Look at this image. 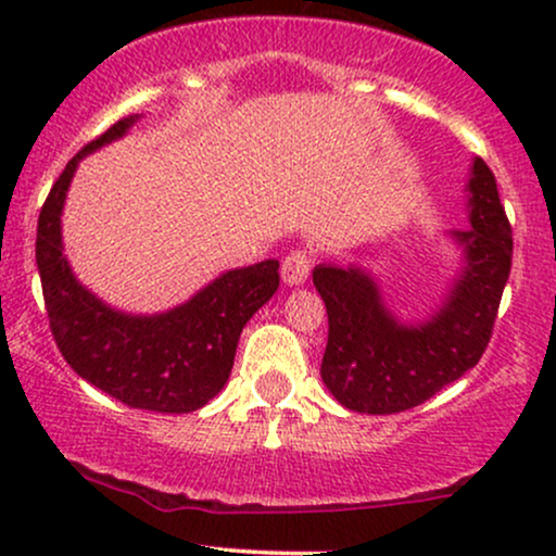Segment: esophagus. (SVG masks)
<instances>
[{
  "mask_svg": "<svg viewBox=\"0 0 556 556\" xmlns=\"http://www.w3.org/2000/svg\"><path fill=\"white\" fill-rule=\"evenodd\" d=\"M311 266H314V261H311V253L308 251H290L282 261V279L285 285L290 287H298L303 285L305 279H308L311 274Z\"/></svg>",
  "mask_w": 556,
  "mask_h": 556,
  "instance_id": "1",
  "label": "esophagus"
}]
</instances>
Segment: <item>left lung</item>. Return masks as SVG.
Segmentation results:
<instances>
[{
  "label": "left lung",
  "mask_w": 556,
  "mask_h": 556,
  "mask_svg": "<svg viewBox=\"0 0 556 556\" xmlns=\"http://www.w3.org/2000/svg\"><path fill=\"white\" fill-rule=\"evenodd\" d=\"M470 227L452 238L465 269L424 324H400L358 266H316L314 285L329 316L321 379L340 405L368 416L410 410L481 361L513 266V227L494 172L476 159L468 182Z\"/></svg>",
  "instance_id": "obj_1"
}]
</instances>
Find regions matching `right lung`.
Here are the masks:
<instances>
[{"label":"right lung","mask_w":556,"mask_h":556,"mask_svg":"<svg viewBox=\"0 0 556 556\" xmlns=\"http://www.w3.org/2000/svg\"><path fill=\"white\" fill-rule=\"evenodd\" d=\"M136 119H117L83 146L43 201L36 232L43 305L56 348L75 374L127 407L193 413L227 384L242 327L277 292L279 261L222 274L180 308L159 316L119 314L91 295L62 256V206L80 159L123 138Z\"/></svg>","instance_id":"1"}]
</instances>
